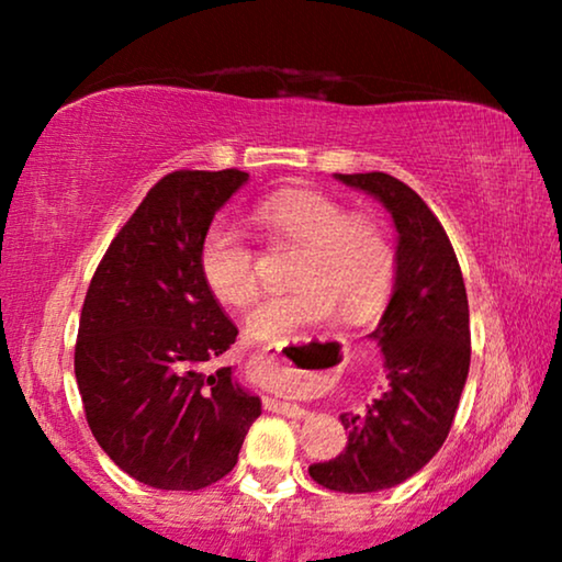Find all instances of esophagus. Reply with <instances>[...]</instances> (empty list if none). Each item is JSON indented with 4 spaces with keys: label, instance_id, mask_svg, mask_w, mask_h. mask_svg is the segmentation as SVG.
Returning a JSON list of instances; mask_svg holds the SVG:
<instances>
[{
    "label": "esophagus",
    "instance_id": "1",
    "mask_svg": "<svg viewBox=\"0 0 562 562\" xmlns=\"http://www.w3.org/2000/svg\"><path fill=\"white\" fill-rule=\"evenodd\" d=\"M279 352H281V348H268V356H279ZM266 406L271 412H279V414H283V417H291V419H304L306 414H310L304 406L283 402V398H266Z\"/></svg>",
    "mask_w": 562,
    "mask_h": 562
}]
</instances>
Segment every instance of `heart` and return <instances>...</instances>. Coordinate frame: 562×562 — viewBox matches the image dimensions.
Here are the masks:
<instances>
[{
	"label": "heart",
	"mask_w": 562,
	"mask_h": 562,
	"mask_svg": "<svg viewBox=\"0 0 562 562\" xmlns=\"http://www.w3.org/2000/svg\"><path fill=\"white\" fill-rule=\"evenodd\" d=\"M256 222L273 237L302 245L291 283L268 294L245 317V335L279 342L333 310L348 325L373 319L389 302L396 279L394 243L379 220L317 189H281L256 206ZM204 286L217 302L245 306L258 291L256 250L229 220H214L196 248Z\"/></svg>",
	"instance_id": "heart-1"
}]
</instances>
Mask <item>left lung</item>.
I'll return each instance as SVG.
<instances>
[{
	"label": "left lung",
	"instance_id": "1",
	"mask_svg": "<svg viewBox=\"0 0 562 562\" xmlns=\"http://www.w3.org/2000/svg\"><path fill=\"white\" fill-rule=\"evenodd\" d=\"M335 179L379 199L398 233L394 294L371 333L389 389L363 414H340L348 445L310 475L329 491L371 494L412 479L442 448L471 366V322L456 250L417 191L381 171Z\"/></svg>",
	"mask_w": 562,
	"mask_h": 562
}]
</instances>
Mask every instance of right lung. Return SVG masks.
Instances as JSON below:
<instances>
[{
  "label": "right lung",
  "mask_w": 562,
  "mask_h": 562,
  "mask_svg": "<svg viewBox=\"0 0 562 562\" xmlns=\"http://www.w3.org/2000/svg\"><path fill=\"white\" fill-rule=\"evenodd\" d=\"M248 173L173 171L106 248L83 299L74 371L102 450L135 481L199 491L233 471L260 398L206 366L237 327L204 286L196 248Z\"/></svg>",
  "instance_id": "1"
}]
</instances>
